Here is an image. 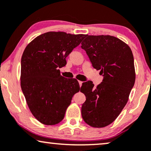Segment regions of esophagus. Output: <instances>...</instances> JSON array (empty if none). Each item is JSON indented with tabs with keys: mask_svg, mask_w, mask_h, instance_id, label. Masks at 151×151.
<instances>
[{
	"mask_svg": "<svg viewBox=\"0 0 151 151\" xmlns=\"http://www.w3.org/2000/svg\"><path fill=\"white\" fill-rule=\"evenodd\" d=\"M82 83H83V82L81 81H79V86H80V87H81V86H82Z\"/></svg>",
	"mask_w": 151,
	"mask_h": 151,
	"instance_id": "esophagus-1",
	"label": "esophagus"
}]
</instances>
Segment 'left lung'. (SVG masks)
Here are the masks:
<instances>
[{
	"mask_svg": "<svg viewBox=\"0 0 151 151\" xmlns=\"http://www.w3.org/2000/svg\"><path fill=\"white\" fill-rule=\"evenodd\" d=\"M81 43L92 67L100 70L103 81L94 87L83 82L80 91L86 100L82 105L84 122L94 128L112 124L127 104L134 81L135 70L132 50L126 43L110 35H86Z\"/></svg>",
	"mask_w": 151,
	"mask_h": 151,
	"instance_id": "left-lung-1",
	"label": "left lung"
}]
</instances>
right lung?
Instances as JSON below:
<instances>
[{
  "label": "right lung",
  "instance_id": "add662e5",
  "mask_svg": "<svg viewBox=\"0 0 151 151\" xmlns=\"http://www.w3.org/2000/svg\"><path fill=\"white\" fill-rule=\"evenodd\" d=\"M85 35L48 32L38 36L22 55L21 86L33 116L45 125H55L65 116L72 96L80 90L76 79L62 77L59 68Z\"/></svg>",
  "mask_w": 151,
  "mask_h": 151
}]
</instances>
